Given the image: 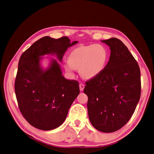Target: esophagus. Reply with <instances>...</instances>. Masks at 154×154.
I'll use <instances>...</instances> for the list:
<instances>
[{
    "label": "esophagus",
    "mask_w": 154,
    "mask_h": 154,
    "mask_svg": "<svg viewBox=\"0 0 154 154\" xmlns=\"http://www.w3.org/2000/svg\"><path fill=\"white\" fill-rule=\"evenodd\" d=\"M79 87H80V91H83L84 88H85V85H84V84H82V83H80L79 85Z\"/></svg>",
    "instance_id": "1"
}]
</instances>
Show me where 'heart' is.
<instances>
[{
	"label": "heart",
	"mask_w": 154,
	"mask_h": 154,
	"mask_svg": "<svg viewBox=\"0 0 154 154\" xmlns=\"http://www.w3.org/2000/svg\"><path fill=\"white\" fill-rule=\"evenodd\" d=\"M108 60L109 51L105 46L92 44L72 50L69 55V62L64 63V67L69 72L79 69L81 76L91 79L104 70Z\"/></svg>",
	"instance_id": "b5f03b06"
}]
</instances>
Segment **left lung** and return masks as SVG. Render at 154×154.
I'll return each mask as SVG.
<instances>
[{"label":"left lung","mask_w":154,"mask_h":154,"mask_svg":"<svg viewBox=\"0 0 154 154\" xmlns=\"http://www.w3.org/2000/svg\"><path fill=\"white\" fill-rule=\"evenodd\" d=\"M111 50L105 68L87 80L88 114L98 131L111 133L125 125L134 112L141 96V73L134 57L117 38L104 40Z\"/></svg>","instance_id":"obj_1"}]
</instances>
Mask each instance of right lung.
I'll return each instance as SVG.
<instances>
[{
    "label": "right lung",
    "instance_id": "add662e5",
    "mask_svg": "<svg viewBox=\"0 0 154 154\" xmlns=\"http://www.w3.org/2000/svg\"><path fill=\"white\" fill-rule=\"evenodd\" d=\"M77 43H71L66 36L57 39L46 36L35 42L20 57L14 82L17 100L23 117L37 129L48 131L60 126L80 93L78 81L66 80L56 60L43 71L39 56L55 53L62 60L68 48Z\"/></svg>",
    "mask_w": 154,
    "mask_h": 154
}]
</instances>
